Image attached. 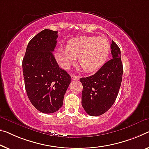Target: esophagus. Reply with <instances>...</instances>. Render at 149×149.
I'll return each instance as SVG.
<instances>
[{
	"mask_svg": "<svg viewBox=\"0 0 149 149\" xmlns=\"http://www.w3.org/2000/svg\"><path fill=\"white\" fill-rule=\"evenodd\" d=\"M71 79H72V80H79V77L78 76H76V75L72 74L71 75Z\"/></svg>",
	"mask_w": 149,
	"mask_h": 149,
	"instance_id": "esophagus-1",
	"label": "esophagus"
}]
</instances>
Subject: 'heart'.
Segmentation results:
<instances>
[{"label": "heart", "mask_w": 149, "mask_h": 149, "mask_svg": "<svg viewBox=\"0 0 149 149\" xmlns=\"http://www.w3.org/2000/svg\"><path fill=\"white\" fill-rule=\"evenodd\" d=\"M109 52V42L106 38L84 36L68 40L66 49H58L55 56L64 69L69 68L78 58V63L83 70L93 72L105 63Z\"/></svg>", "instance_id": "heart-1"}]
</instances>
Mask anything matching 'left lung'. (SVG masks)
I'll return each instance as SVG.
<instances>
[{"mask_svg":"<svg viewBox=\"0 0 149 149\" xmlns=\"http://www.w3.org/2000/svg\"><path fill=\"white\" fill-rule=\"evenodd\" d=\"M113 58L107 61L92 76L81 78L82 106L88 114L100 116L113 106L120 87L123 67L120 50L112 40Z\"/></svg>","mask_w":149,"mask_h":149,"instance_id":"obj_1","label":"left lung"}]
</instances>
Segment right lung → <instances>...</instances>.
Instances as JSON below:
<instances>
[{"label": "right lung", "mask_w": 149, "mask_h": 149, "mask_svg": "<svg viewBox=\"0 0 149 149\" xmlns=\"http://www.w3.org/2000/svg\"><path fill=\"white\" fill-rule=\"evenodd\" d=\"M58 32L45 29L32 38L22 60L24 86L30 101L43 113H53L63 106L70 76L52 54Z\"/></svg>", "instance_id": "obj_1"}]
</instances>
